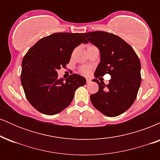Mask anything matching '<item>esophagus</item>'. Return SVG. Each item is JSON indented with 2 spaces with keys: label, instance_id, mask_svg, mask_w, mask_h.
<instances>
[{
  "label": "esophagus",
  "instance_id": "1",
  "mask_svg": "<svg viewBox=\"0 0 160 160\" xmlns=\"http://www.w3.org/2000/svg\"><path fill=\"white\" fill-rule=\"evenodd\" d=\"M91 81L92 80L90 78H86V83H90Z\"/></svg>",
  "mask_w": 160,
  "mask_h": 160
}]
</instances>
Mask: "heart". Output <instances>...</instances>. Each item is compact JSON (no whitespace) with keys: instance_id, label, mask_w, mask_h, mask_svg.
<instances>
[{"instance_id":"b5f03b06","label":"heart","mask_w":160,"mask_h":160,"mask_svg":"<svg viewBox=\"0 0 160 160\" xmlns=\"http://www.w3.org/2000/svg\"><path fill=\"white\" fill-rule=\"evenodd\" d=\"M91 71H92L91 67H89V66H87V65L82 66V67H80V73L83 75H89L91 73Z\"/></svg>"}]
</instances>
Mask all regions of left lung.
Listing matches in <instances>:
<instances>
[{
  "label": "left lung",
  "instance_id": "8db88e82",
  "mask_svg": "<svg viewBox=\"0 0 160 160\" xmlns=\"http://www.w3.org/2000/svg\"><path fill=\"white\" fill-rule=\"evenodd\" d=\"M100 52V62L95 71L98 78L109 74V83L98 84V92L90 95L93 106L110 117L122 114L132 106L140 87L141 62L132 47L120 37L105 32L83 33Z\"/></svg>",
  "mask_w": 160,
  "mask_h": 160
}]
</instances>
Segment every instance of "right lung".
Returning a JSON list of instances; mask_svg holds the SVG:
<instances>
[{"instance_id":"add662e5","label":"right lung","mask_w":160,"mask_h":160,"mask_svg":"<svg viewBox=\"0 0 160 160\" xmlns=\"http://www.w3.org/2000/svg\"><path fill=\"white\" fill-rule=\"evenodd\" d=\"M79 33H55L42 38L29 49L22 62L21 82L25 96L37 111L54 115L71 104L86 78L74 74L58 78L57 71L65 68L74 49L89 42Z\"/></svg>"}]
</instances>
